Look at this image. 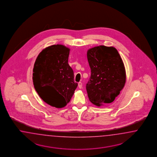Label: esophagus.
I'll return each instance as SVG.
<instances>
[{
	"label": "esophagus",
	"instance_id": "1",
	"mask_svg": "<svg viewBox=\"0 0 157 157\" xmlns=\"http://www.w3.org/2000/svg\"><path fill=\"white\" fill-rule=\"evenodd\" d=\"M78 87H79V89H81V88L82 87V83L81 82H79L78 83Z\"/></svg>",
	"mask_w": 157,
	"mask_h": 157
}]
</instances>
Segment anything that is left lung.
<instances>
[{"label": "left lung", "instance_id": "left-lung-1", "mask_svg": "<svg viewBox=\"0 0 157 157\" xmlns=\"http://www.w3.org/2000/svg\"><path fill=\"white\" fill-rule=\"evenodd\" d=\"M91 75L86 88L91 102L97 106L112 102L125 83L123 62L114 47L100 45L87 53Z\"/></svg>", "mask_w": 157, "mask_h": 157}]
</instances>
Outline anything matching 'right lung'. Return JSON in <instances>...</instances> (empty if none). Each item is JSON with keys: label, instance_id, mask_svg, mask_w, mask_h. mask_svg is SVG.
Instances as JSON below:
<instances>
[{"label": "right lung", "instance_id": "right-lung-1", "mask_svg": "<svg viewBox=\"0 0 157 157\" xmlns=\"http://www.w3.org/2000/svg\"><path fill=\"white\" fill-rule=\"evenodd\" d=\"M70 49L62 45H53L43 50L36 59L33 73L34 88L41 98L57 108L66 105L78 83L68 63Z\"/></svg>", "mask_w": 157, "mask_h": 157}]
</instances>
